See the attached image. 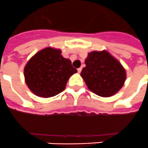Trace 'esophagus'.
I'll return each instance as SVG.
<instances>
[{"label":"esophagus","instance_id":"esophagus-1","mask_svg":"<svg viewBox=\"0 0 148 148\" xmlns=\"http://www.w3.org/2000/svg\"><path fill=\"white\" fill-rule=\"evenodd\" d=\"M82 70V67H80V68L77 69V72H78V73H81Z\"/></svg>","mask_w":148,"mask_h":148}]
</instances>
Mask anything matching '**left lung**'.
Instances as JSON below:
<instances>
[{"instance_id": "left-lung-1", "label": "left lung", "mask_w": 148, "mask_h": 148, "mask_svg": "<svg viewBox=\"0 0 148 148\" xmlns=\"http://www.w3.org/2000/svg\"><path fill=\"white\" fill-rule=\"evenodd\" d=\"M81 75L88 88L103 97L113 96L124 85L125 71L108 52H92L85 60Z\"/></svg>"}]
</instances>
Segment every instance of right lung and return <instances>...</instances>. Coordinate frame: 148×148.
<instances>
[{
    "label": "right lung",
    "mask_w": 148,
    "mask_h": 148,
    "mask_svg": "<svg viewBox=\"0 0 148 148\" xmlns=\"http://www.w3.org/2000/svg\"><path fill=\"white\" fill-rule=\"evenodd\" d=\"M77 72L59 49L46 48L34 55L24 69L27 86L40 97H52L64 90L69 77Z\"/></svg>",
    "instance_id": "obj_1"
}]
</instances>
